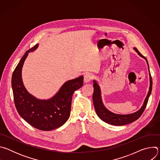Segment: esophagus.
Returning <instances> with one entry per match:
<instances>
[{
	"label": "esophagus",
	"mask_w": 160,
	"mask_h": 160,
	"mask_svg": "<svg viewBox=\"0 0 160 160\" xmlns=\"http://www.w3.org/2000/svg\"><path fill=\"white\" fill-rule=\"evenodd\" d=\"M92 79H93V76H92V74L87 73H86V74L84 75L83 80H84V82H86V83L90 82Z\"/></svg>",
	"instance_id": "34e87169"
}]
</instances>
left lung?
Returning a JSON list of instances; mask_svg holds the SVG:
<instances>
[{
    "label": "left lung",
    "mask_w": 160,
    "mask_h": 160,
    "mask_svg": "<svg viewBox=\"0 0 160 160\" xmlns=\"http://www.w3.org/2000/svg\"><path fill=\"white\" fill-rule=\"evenodd\" d=\"M134 50L139 54L141 57L144 58L147 62V59L144 56H143L139 51L136 48H134ZM149 68V66H148ZM150 75V87H149V90L148 94L147 95V97L144 101V102L142 106V108L137 112L132 114H129V115H117V114H115L109 110H108L103 105V103L102 102L101 99V90L99 85L97 83V82L94 80V93H93V102H94V108L96 111L97 115L98 117L104 122L108 123L109 124L112 125H117V126H120V125H127L128 123H130L136 120H138L141 116L142 115V114L143 113L148 102L149 98L151 95V90H152V78L151 76V74L149 73Z\"/></svg>",
    "instance_id": "left-lung-1"
}]
</instances>
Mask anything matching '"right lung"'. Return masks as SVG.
<instances>
[{"mask_svg": "<svg viewBox=\"0 0 160 160\" xmlns=\"http://www.w3.org/2000/svg\"><path fill=\"white\" fill-rule=\"evenodd\" d=\"M37 47L38 44H36L21 59L12 73V88L15 106L19 115L34 128L49 131L62 126L69 118L73 94L83 85V77L80 76L67 81L59 92L49 100L36 99L24 87L21 70L28 52L35 50Z\"/></svg>", "mask_w": 160, "mask_h": 160, "instance_id": "obj_1", "label": "right lung"}]
</instances>
